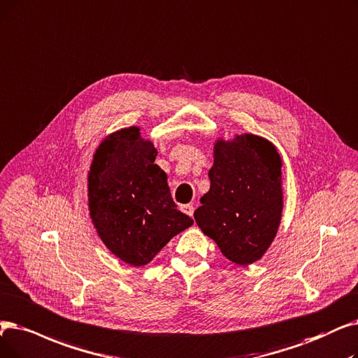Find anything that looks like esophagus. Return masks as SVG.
<instances>
[{"label": "esophagus", "mask_w": 358, "mask_h": 358, "mask_svg": "<svg viewBox=\"0 0 358 358\" xmlns=\"http://www.w3.org/2000/svg\"><path fill=\"white\" fill-rule=\"evenodd\" d=\"M181 210H182L185 215H189V216L193 217V213H194L193 205H182V206H181Z\"/></svg>", "instance_id": "obj_1"}]
</instances>
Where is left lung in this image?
Returning a JSON list of instances; mask_svg holds the SVG:
<instances>
[{"instance_id":"8db88e82","label":"left lung","mask_w":358,"mask_h":358,"mask_svg":"<svg viewBox=\"0 0 358 358\" xmlns=\"http://www.w3.org/2000/svg\"><path fill=\"white\" fill-rule=\"evenodd\" d=\"M281 157L255 134L215 145L210 189L200 199L194 220L221 253L237 265L259 260L281 222Z\"/></svg>"}]
</instances>
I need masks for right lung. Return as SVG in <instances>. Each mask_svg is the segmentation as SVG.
<instances>
[{
  "mask_svg": "<svg viewBox=\"0 0 358 358\" xmlns=\"http://www.w3.org/2000/svg\"><path fill=\"white\" fill-rule=\"evenodd\" d=\"M157 149L137 127L108 136L89 173V209L98 234L122 262L143 266L193 225L171 197Z\"/></svg>",
  "mask_w": 358,
  "mask_h": 358,
  "instance_id": "1",
  "label": "right lung"
}]
</instances>
